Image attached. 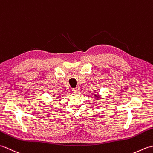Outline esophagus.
Returning a JSON list of instances; mask_svg holds the SVG:
<instances>
[{
	"label": "esophagus",
	"mask_w": 153,
	"mask_h": 153,
	"mask_svg": "<svg viewBox=\"0 0 153 153\" xmlns=\"http://www.w3.org/2000/svg\"><path fill=\"white\" fill-rule=\"evenodd\" d=\"M71 91H72L74 92V93H78L79 92V88H78V87H76V88H73L72 89H71Z\"/></svg>",
	"instance_id": "esophagus-1"
}]
</instances>
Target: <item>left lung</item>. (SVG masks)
Segmentation results:
<instances>
[{
	"mask_svg": "<svg viewBox=\"0 0 153 153\" xmlns=\"http://www.w3.org/2000/svg\"><path fill=\"white\" fill-rule=\"evenodd\" d=\"M95 97H97V98H98V97H97V96H95Z\"/></svg>",
	"mask_w": 153,
	"mask_h": 153,
	"instance_id": "obj_1",
	"label": "left lung"
}]
</instances>
